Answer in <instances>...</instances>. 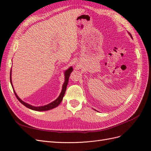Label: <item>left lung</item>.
I'll list each match as a JSON object with an SVG mask.
<instances>
[{
    "mask_svg": "<svg viewBox=\"0 0 151 151\" xmlns=\"http://www.w3.org/2000/svg\"><path fill=\"white\" fill-rule=\"evenodd\" d=\"M129 35H130V36H131V37H132V36H131V35H130V33H129Z\"/></svg>",
    "mask_w": 151,
    "mask_h": 151,
    "instance_id": "left-lung-1",
    "label": "left lung"
}]
</instances>
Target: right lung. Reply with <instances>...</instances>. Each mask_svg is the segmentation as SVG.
<instances>
[{
	"label": "right lung",
	"mask_w": 151,
	"mask_h": 151,
	"mask_svg": "<svg viewBox=\"0 0 151 151\" xmlns=\"http://www.w3.org/2000/svg\"><path fill=\"white\" fill-rule=\"evenodd\" d=\"M73 70V68L72 67H69L68 68V69L67 70H65V82L64 83H63V86H62V91L61 93L60 94V95H59V96L55 100V101H53V102L50 103L47 105H45V106H32V105L31 104H29L28 103H26L25 102H24L23 101H22V100L19 98V96L17 95L16 93L15 92L14 89V93L16 96L17 98V99L19 100V101L22 103V104L24 105V106H25L26 107L28 108L31 109H33V110H35V111H47V110H50V109H52L54 108H55L57 106H58L59 104H60V103L62 102V99H63V96H64V94L65 93V91H66V89H67V86L68 83V79H69V76L71 74V72H72ZM11 74H10V81H11V85L12 86V79H11ZM12 88H13V86H12ZM14 89V88H13Z\"/></svg>",
	"instance_id": "obj_1"
}]
</instances>
